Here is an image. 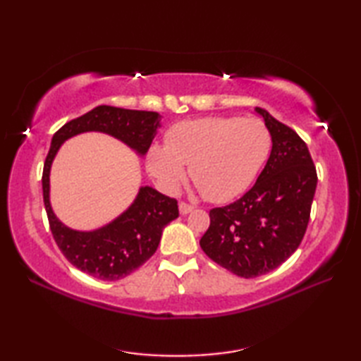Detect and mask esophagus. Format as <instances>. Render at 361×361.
<instances>
[{"mask_svg": "<svg viewBox=\"0 0 361 361\" xmlns=\"http://www.w3.org/2000/svg\"><path fill=\"white\" fill-rule=\"evenodd\" d=\"M178 209H180L181 216H186V214L194 211V206H190V204H188V203H183V202H181V203L178 204Z\"/></svg>", "mask_w": 361, "mask_h": 361, "instance_id": "obj_1", "label": "esophagus"}]
</instances>
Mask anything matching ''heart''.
Returning a JSON list of instances; mask_svg holds the SVG:
<instances>
[{"mask_svg":"<svg viewBox=\"0 0 361 361\" xmlns=\"http://www.w3.org/2000/svg\"><path fill=\"white\" fill-rule=\"evenodd\" d=\"M270 150V132L257 119L204 118L172 126L166 145H152L145 164L166 192L180 186L189 166L197 189L211 202L226 203L250 188Z\"/></svg>","mask_w":361,"mask_h":361,"instance_id":"obj_1","label":"heart"}]
</instances>
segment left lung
<instances>
[{"instance_id": "obj_1", "label": "left lung", "mask_w": 361, "mask_h": 361, "mask_svg": "<svg viewBox=\"0 0 361 361\" xmlns=\"http://www.w3.org/2000/svg\"><path fill=\"white\" fill-rule=\"evenodd\" d=\"M271 136V152L256 185L239 200L209 212L200 247L240 278L273 271L293 255L307 229L317 171L307 145L264 109H255Z\"/></svg>"}]
</instances>
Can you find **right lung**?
<instances>
[{
	"mask_svg": "<svg viewBox=\"0 0 361 361\" xmlns=\"http://www.w3.org/2000/svg\"><path fill=\"white\" fill-rule=\"evenodd\" d=\"M161 127L157 111H137L99 105L83 116L73 119L52 136L43 167V202L57 247L80 271L102 281H118L133 273L157 251L167 224L178 217L173 198L150 186H141L135 200L109 224L79 231L60 221L51 204V167L62 144L71 137L97 132L116 137L137 157L147 153Z\"/></svg>",
	"mask_w": 361,
	"mask_h": 361,
	"instance_id": "right-lung-1",
	"label": "right lung"
}]
</instances>
